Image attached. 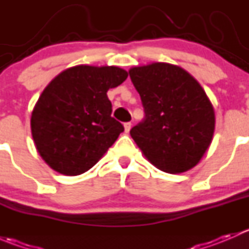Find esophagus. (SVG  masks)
<instances>
[{
	"instance_id": "esophagus-1",
	"label": "esophagus",
	"mask_w": 249,
	"mask_h": 249,
	"mask_svg": "<svg viewBox=\"0 0 249 249\" xmlns=\"http://www.w3.org/2000/svg\"><path fill=\"white\" fill-rule=\"evenodd\" d=\"M131 123H125L124 124V129H125V132H129L130 130H131Z\"/></svg>"
}]
</instances>
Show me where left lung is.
Here are the masks:
<instances>
[{
    "mask_svg": "<svg viewBox=\"0 0 249 249\" xmlns=\"http://www.w3.org/2000/svg\"><path fill=\"white\" fill-rule=\"evenodd\" d=\"M144 119L130 135L148 161L167 173L199 164L212 142L214 109L205 90L185 70L166 62L132 67Z\"/></svg>",
    "mask_w": 249,
    "mask_h": 249,
    "instance_id": "left-lung-1",
    "label": "left lung"
}]
</instances>
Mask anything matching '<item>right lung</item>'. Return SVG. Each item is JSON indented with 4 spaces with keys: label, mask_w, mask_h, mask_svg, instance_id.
<instances>
[{
    "label": "right lung",
    "mask_w": 249,
    "mask_h": 249,
    "mask_svg": "<svg viewBox=\"0 0 249 249\" xmlns=\"http://www.w3.org/2000/svg\"><path fill=\"white\" fill-rule=\"evenodd\" d=\"M126 78L119 67L79 65L47 85L32 110L31 132L53 170L66 176L87 172L117 141L124 126L110 115L107 91Z\"/></svg>",
    "instance_id": "1"
}]
</instances>
